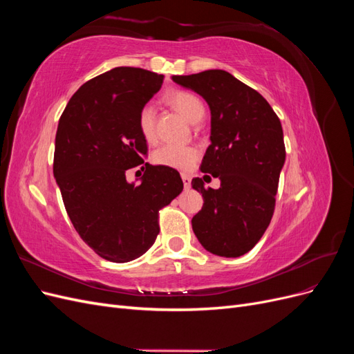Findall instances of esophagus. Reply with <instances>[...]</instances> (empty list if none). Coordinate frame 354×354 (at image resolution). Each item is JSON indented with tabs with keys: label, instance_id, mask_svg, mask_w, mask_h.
Wrapping results in <instances>:
<instances>
[{
	"label": "esophagus",
	"instance_id": "esophagus-1",
	"mask_svg": "<svg viewBox=\"0 0 354 354\" xmlns=\"http://www.w3.org/2000/svg\"><path fill=\"white\" fill-rule=\"evenodd\" d=\"M181 178H183V185H185V189H189L190 187V176L189 174H181Z\"/></svg>",
	"mask_w": 354,
	"mask_h": 354
}]
</instances>
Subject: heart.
Masks as SVG:
<instances>
[{"mask_svg": "<svg viewBox=\"0 0 354 354\" xmlns=\"http://www.w3.org/2000/svg\"><path fill=\"white\" fill-rule=\"evenodd\" d=\"M171 106L176 108L192 124H198L205 115V106L195 94L177 91L168 97ZM138 130L147 143L156 140V109L152 103L145 104L138 113ZM198 159V151L187 145L167 143L153 152V162L174 169H187Z\"/></svg>", "mask_w": 354, "mask_h": 354, "instance_id": "heart-1", "label": "heart"}]
</instances>
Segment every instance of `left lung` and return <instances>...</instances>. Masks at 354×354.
Returning <instances> with one entry per match:
<instances>
[{
  "label": "left lung",
  "instance_id": "left-lung-1",
  "mask_svg": "<svg viewBox=\"0 0 354 354\" xmlns=\"http://www.w3.org/2000/svg\"><path fill=\"white\" fill-rule=\"evenodd\" d=\"M181 87L202 95L211 111V145L201 171L220 178L218 189L201 192L202 209L192 218L198 241L220 257H241L261 239L273 217L285 164L279 118L263 95L221 69L174 75Z\"/></svg>",
  "mask_w": 354,
  "mask_h": 354
}]
</instances>
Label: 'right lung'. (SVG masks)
Masks as SVG:
<instances>
[{
	"mask_svg": "<svg viewBox=\"0 0 354 354\" xmlns=\"http://www.w3.org/2000/svg\"><path fill=\"white\" fill-rule=\"evenodd\" d=\"M162 81L146 69L113 68L81 85L59 120L53 174L63 203L81 239L113 263L151 248L159 209L183 190L178 171L146 162L138 130V113ZM134 166L145 171L140 185L124 178Z\"/></svg>",
	"mask_w": 354,
	"mask_h": 354,
	"instance_id": "obj_1",
	"label": "right lung"
}]
</instances>
